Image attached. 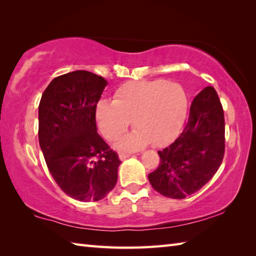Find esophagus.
I'll list each match as a JSON object with an SVG mask.
<instances>
[{
	"label": "esophagus",
	"mask_w": 256,
	"mask_h": 256,
	"mask_svg": "<svg viewBox=\"0 0 256 256\" xmlns=\"http://www.w3.org/2000/svg\"><path fill=\"white\" fill-rule=\"evenodd\" d=\"M128 157H131V154H120L118 155L120 160H125L126 158H128Z\"/></svg>",
	"instance_id": "1"
}]
</instances>
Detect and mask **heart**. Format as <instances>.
I'll return each instance as SVG.
<instances>
[{
	"label": "heart",
	"mask_w": 256,
	"mask_h": 256,
	"mask_svg": "<svg viewBox=\"0 0 256 256\" xmlns=\"http://www.w3.org/2000/svg\"><path fill=\"white\" fill-rule=\"evenodd\" d=\"M188 110L182 84L164 79L131 81L114 94V100H100L96 118L103 136L116 140L131 122L136 128L116 143L118 150L131 152L150 143L162 145L180 131Z\"/></svg>",
	"instance_id": "heart-1"
}]
</instances>
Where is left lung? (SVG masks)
I'll return each instance as SVG.
<instances>
[{"mask_svg":"<svg viewBox=\"0 0 256 256\" xmlns=\"http://www.w3.org/2000/svg\"><path fill=\"white\" fill-rule=\"evenodd\" d=\"M158 155L160 166L148 180L165 197L186 198L214 177L224 155V116L214 86L194 98L184 131Z\"/></svg>","mask_w":256,"mask_h":256,"instance_id":"8db88e82","label":"left lung"}]
</instances>
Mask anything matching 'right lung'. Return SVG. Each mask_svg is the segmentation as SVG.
Here are the masks:
<instances>
[{
	"instance_id": "add662e5",
	"label": "right lung",
	"mask_w": 256,
	"mask_h": 256,
	"mask_svg": "<svg viewBox=\"0 0 256 256\" xmlns=\"http://www.w3.org/2000/svg\"><path fill=\"white\" fill-rule=\"evenodd\" d=\"M108 81L86 70L59 76L38 106V140L48 170L64 194L98 201L114 188L121 164L96 132V106Z\"/></svg>"
}]
</instances>
